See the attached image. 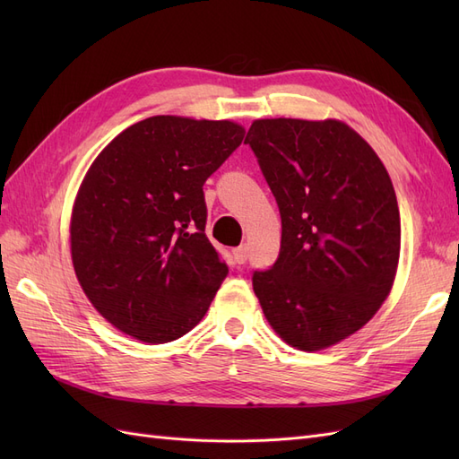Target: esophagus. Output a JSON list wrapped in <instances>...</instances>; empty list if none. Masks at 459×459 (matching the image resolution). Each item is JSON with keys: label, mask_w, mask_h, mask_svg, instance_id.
Instances as JSON below:
<instances>
[{"label": "esophagus", "mask_w": 459, "mask_h": 459, "mask_svg": "<svg viewBox=\"0 0 459 459\" xmlns=\"http://www.w3.org/2000/svg\"><path fill=\"white\" fill-rule=\"evenodd\" d=\"M247 256H248V248L245 245L233 248V258H235V262H238V264H245Z\"/></svg>", "instance_id": "obj_1"}]
</instances>
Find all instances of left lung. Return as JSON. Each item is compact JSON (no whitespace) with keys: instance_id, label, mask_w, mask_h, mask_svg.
I'll return each mask as SVG.
<instances>
[{"instance_id":"left-lung-1","label":"left lung","mask_w":459,"mask_h":459,"mask_svg":"<svg viewBox=\"0 0 459 459\" xmlns=\"http://www.w3.org/2000/svg\"><path fill=\"white\" fill-rule=\"evenodd\" d=\"M253 147L281 214L280 258L255 272L272 329L304 352L349 339L396 277L400 212L385 164L337 118H258Z\"/></svg>"}]
</instances>
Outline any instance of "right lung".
Here are the masks:
<instances>
[{
  "instance_id": "1",
  "label": "right lung",
  "mask_w": 459,
  "mask_h": 459,
  "mask_svg": "<svg viewBox=\"0 0 459 459\" xmlns=\"http://www.w3.org/2000/svg\"><path fill=\"white\" fill-rule=\"evenodd\" d=\"M231 120L160 115L95 157L71 214V256L93 308L162 344L195 327L228 275L204 233L203 186L243 142Z\"/></svg>"
}]
</instances>
